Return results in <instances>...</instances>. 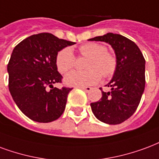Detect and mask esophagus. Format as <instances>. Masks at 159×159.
I'll use <instances>...</instances> for the list:
<instances>
[{
	"mask_svg": "<svg viewBox=\"0 0 159 159\" xmlns=\"http://www.w3.org/2000/svg\"><path fill=\"white\" fill-rule=\"evenodd\" d=\"M80 89H83V90H84L85 92H89L92 89V88L91 87H81Z\"/></svg>",
	"mask_w": 159,
	"mask_h": 159,
	"instance_id": "esophagus-1",
	"label": "esophagus"
}]
</instances>
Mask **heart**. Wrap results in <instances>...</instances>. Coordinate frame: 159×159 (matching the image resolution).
<instances>
[{"label":"heart","mask_w":159,"mask_h":159,"mask_svg":"<svg viewBox=\"0 0 159 159\" xmlns=\"http://www.w3.org/2000/svg\"><path fill=\"white\" fill-rule=\"evenodd\" d=\"M81 56L89 57L84 71L73 70L65 76V83L70 87H85L99 82L102 75L109 77L114 75L117 68V59L112 53L107 51L103 44L88 43L79 48ZM75 56L70 48H65L57 54L56 66L61 73H66L74 66Z\"/></svg>","instance_id":"b5f03b06"}]
</instances>
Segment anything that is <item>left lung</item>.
<instances>
[{"label": "left lung", "instance_id": "left-lung-1", "mask_svg": "<svg viewBox=\"0 0 159 159\" xmlns=\"http://www.w3.org/2000/svg\"><path fill=\"white\" fill-rule=\"evenodd\" d=\"M109 43L115 50L117 68L106 86L109 92L102 91V98L91 103L92 111L100 121L120 124L133 115L139 105L145 89V59L133 41L120 34L108 33L89 39Z\"/></svg>", "mask_w": 159, "mask_h": 159}]
</instances>
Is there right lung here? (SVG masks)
Instances as JSON below:
<instances>
[{
  "mask_svg": "<svg viewBox=\"0 0 159 159\" xmlns=\"http://www.w3.org/2000/svg\"><path fill=\"white\" fill-rule=\"evenodd\" d=\"M74 43L41 33L23 39L12 50L7 65L9 91L20 110L32 120L48 123L64 112L72 89L53 87L62 79L57 70L56 56ZM48 86L52 89L50 91Z\"/></svg>",
  "mask_w": 159,
  "mask_h": 159,
  "instance_id": "1",
  "label": "right lung"
}]
</instances>
